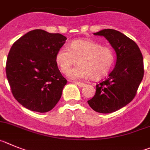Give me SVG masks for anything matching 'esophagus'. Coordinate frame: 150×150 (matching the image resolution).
Instances as JSON below:
<instances>
[{
    "label": "esophagus",
    "instance_id": "obj_1",
    "mask_svg": "<svg viewBox=\"0 0 150 150\" xmlns=\"http://www.w3.org/2000/svg\"><path fill=\"white\" fill-rule=\"evenodd\" d=\"M74 83H75V84L76 85H78V87H83L85 86V83H81V82H78V81H75L74 82Z\"/></svg>",
    "mask_w": 150,
    "mask_h": 150
}]
</instances>
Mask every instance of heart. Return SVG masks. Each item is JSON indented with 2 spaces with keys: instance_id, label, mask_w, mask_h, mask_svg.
I'll return each mask as SVG.
<instances>
[{
  "instance_id": "heart-1",
  "label": "heart",
  "mask_w": 150,
  "mask_h": 150,
  "mask_svg": "<svg viewBox=\"0 0 150 150\" xmlns=\"http://www.w3.org/2000/svg\"><path fill=\"white\" fill-rule=\"evenodd\" d=\"M78 60L79 65L70 71L69 78L83 80L91 76L96 80L110 72L115 62V54L111 48L88 40H73L69 48L63 46L57 52L56 62L63 73H68Z\"/></svg>"
}]
</instances>
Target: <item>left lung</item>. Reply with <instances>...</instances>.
Wrapping results in <instances>:
<instances>
[{
    "label": "left lung",
    "instance_id": "obj_1",
    "mask_svg": "<svg viewBox=\"0 0 150 150\" xmlns=\"http://www.w3.org/2000/svg\"><path fill=\"white\" fill-rule=\"evenodd\" d=\"M93 34L103 36L110 42L117 61L108 77L96 86L95 96L87 102L95 111L109 114L133 100L144 77V60L137 44L120 31L104 29Z\"/></svg>",
    "mask_w": 150,
    "mask_h": 150
}]
</instances>
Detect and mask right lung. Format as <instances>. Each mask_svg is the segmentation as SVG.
I'll use <instances>...</instances> for the list:
<instances>
[{
	"label": "right lung",
	"instance_id": "right-lung-1",
	"mask_svg": "<svg viewBox=\"0 0 150 150\" xmlns=\"http://www.w3.org/2000/svg\"><path fill=\"white\" fill-rule=\"evenodd\" d=\"M67 37L36 29L13 43L6 73L12 93L22 106L45 113L59 102L67 81L60 73L56 54Z\"/></svg>",
	"mask_w": 150,
	"mask_h": 150
}]
</instances>
